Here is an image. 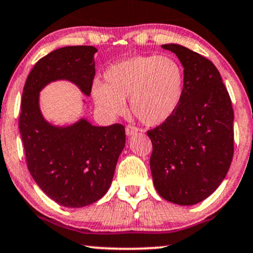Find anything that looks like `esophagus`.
<instances>
[{
  "label": "esophagus",
  "mask_w": 253,
  "mask_h": 253,
  "mask_svg": "<svg viewBox=\"0 0 253 253\" xmlns=\"http://www.w3.org/2000/svg\"><path fill=\"white\" fill-rule=\"evenodd\" d=\"M138 127H135L133 126H126V135H132V134H135L138 133Z\"/></svg>",
  "instance_id": "obj_1"
}]
</instances>
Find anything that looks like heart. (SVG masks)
<instances>
[{
  "label": "heart",
  "mask_w": 253,
  "mask_h": 253,
  "mask_svg": "<svg viewBox=\"0 0 253 253\" xmlns=\"http://www.w3.org/2000/svg\"><path fill=\"white\" fill-rule=\"evenodd\" d=\"M105 83L92 86L94 104L109 118L126 112L130 98L133 115L146 126H160L177 111L185 89V72L170 56H134L109 66Z\"/></svg>",
  "instance_id": "obj_1"
}]
</instances>
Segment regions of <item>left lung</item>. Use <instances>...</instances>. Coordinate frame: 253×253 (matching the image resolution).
Here are the masks:
<instances>
[{
  "label": "left lung",
  "mask_w": 253,
  "mask_h": 253,
  "mask_svg": "<svg viewBox=\"0 0 253 253\" xmlns=\"http://www.w3.org/2000/svg\"><path fill=\"white\" fill-rule=\"evenodd\" d=\"M184 67L185 89L177 111L147 131L151 171L161 197L193 206L219 187L234 154V112L220 73L207 58L179 44H163Z\"/></svg>",
  "instance_id": "8db88e82"
}]
</instances>
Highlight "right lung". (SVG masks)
<instances>
[{
    "label": "right lung",
    "mask_w": 253,
    "mask_h": 253,
    "mask_svg": "<svg viewBox=\"0 0 253 253\" xmlns=\"http://www.w3.org/2000/svg\"><path fill=\"white\" fill-rule=\"evenodd\" d=\"M96 52L90 45L52 51L35 64L23 91L19 131L28 170L50 199L67 208L89 206L107 193L126 146V129L118 123L96 126L85 119L53 126L40 109V91L66 80L90 96Z\"/></svg>",
    "instance_id": "right-lung-1"
}]
</instances>
